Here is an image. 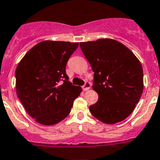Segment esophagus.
Returning <instances> with one entry per match:
<instances>
[{"instance_id":"34e87169","label":"esophagus","mask_w":160,"mask_h":160,"mask_svg":"<svg viewBox=\"0 0 160 160\" xmlns=\"http://www.w3.org/2000/svg\"><path fill=\"white\" fill-rule=\"evenodd\" d=\"M91 83H90V82L87 81L86 83H85V84L83 86V91H88V90H89L90 88H91Z\"/></svg>"}]
</instances>
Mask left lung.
I'll return each instance as SVG.
<instances>
[{
	"label": "left lung",
	"mask_w": 160,
	"mask_h": 160,
	"mask_svg": "<svg viewBox=\"0 0 160 160\" xmlns=\"http://www.w3.org/2000/svg\"><path fill=\"white\" fill-rule=\"evenodd\" d=\"M94 73L98 100L89 108L100 121L113 124L134 111L143 92V69L130 49L112 39L80 43Z\"/></svg>",
	"instance_id": "1"
}]
</instances>
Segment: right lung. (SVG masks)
<instances>
[{
	"label": "right lung",
	"instance_id": "right-lung-1",
	"mask_svg": "<svg viewBox=\"0 0 160 160\" xmlns=\"http://www.w3.org/2000/svg\"><path fill=\"white\" fill-rule=\"evenodd\" d=\"M79 43L45 41L25 55L15 70L16 92L29 116L39 123H58L70 112L82 88L69 81L68 60Z\"/></svg>",
	"mask_w": 160,
	"mask_h": 160
}]
</instances>
